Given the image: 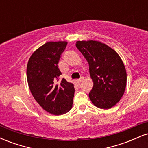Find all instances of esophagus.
I'll return each mask as SVG.
<instances>
[{
	"instance_id": "obj_1",
	"label": "esophagus",
	"mask_w": 148,
	"mask_h": 148,
	"mask_svg": "<svg viewBox=\"0 0 148 148\" xmlns=\"http://www.w3.org/2000/svg\"><path fill=\"white\" fill-rule=\"evenodd\" d=\"M84 77H81L79 79L77 80V82L79 83V84H80V83H81L83 81H84Z\"/></svg>"
}]
</instances>
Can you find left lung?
Listing matches in <instances>:
<instances>
[{
    "instance_id": "left-lung-1",
    "label": "left lung",
    "mask_w": 148,
    "mask_h": 148,
    "mask_svg": "<svg viewBox=\"0 0 148 148\" xmlns=\"http://www.w3.org/2000/svg\"><path fill=\"white\" fill-rule=\"evenodd\" d=\"M76 47L89 64L93 88L89 97L95 106L108 109L125 92L127 73L123 60L111 47L97 41H78Z\"/></svg>"
}]
</instances>
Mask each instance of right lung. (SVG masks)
Segmentation results:
<instances>
[{"mask_svg": "<svg viewBox=\"0 0 148 148\" xmlns=\"http://www.w3.org/2000/svg\"><path fill=\"white\" fill-rule=\"evenodd\" d=\"M67 42H49L32 54L27 65V80L30 90L37 102L53 115L64 114L72 108L74 84L61 79L58 68L61 54Z\"/></svg>", "mask_w": 148, "mask_h": 148, "instance_id": "obj_1", "label": "right lung"}]
</instances>
